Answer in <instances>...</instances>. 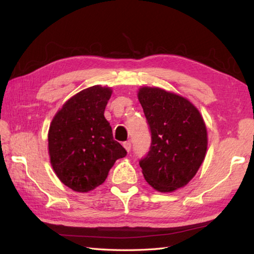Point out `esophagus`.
I'll list each match as a JSON object with an SVG mask.
<instances>
[{
	"label": "esophagus",
	"mask_w": 254,
	"mask_h": 254,
	"mask_svg": "<svg viewBox=\"0 0 254 254\" xmlns=\"http://www.w3.org/2000/svg\"><path fill=\"white\" fill-rule=\"evenodd\" d=\"M123 146H124V148H126V150L127 153H130L131 152V142H126L123 144Z\"/></svg>",
	"instance_id": "esophagus-1"
}]
</instances>
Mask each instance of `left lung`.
<instances>
[{
  "mask_svg": "<svg viewBox=\"0 0 254 254\" xmlns=\"http://www.w3.org/2000/svg\"><path fill=\"white\" fill-rule=\"evenodd\" d=\"M152 145L139 161L143 176L156 191L168 193L186 187L203 164L207 130L197 108L186 97L160 87L137 90Z\"/></svg>",
  "mask_w": 254,
  "mask_h": 254,
  "instance_id": "8db88e82",
  "label": "left lung"
}]
</instances>
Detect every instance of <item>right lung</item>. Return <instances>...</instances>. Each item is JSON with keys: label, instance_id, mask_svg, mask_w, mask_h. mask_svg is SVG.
<instances>
[{"label": "right lung", "instance_id": "obj_1", "mask_svg": "<svg viewBox=\"0 0 254 254\" xmlns=\"http://www.w3.org/2000/svg\"><path fill=\"white\" fill-rule=\"evenodd\" d=\"M111 95L112 88L101 85L80 90L64 102L50 123V164L59 180L75 192L102 185L117 159L127 155L104 116Z\"/></svg>", "mask_w": 254, "mask_h": 254}]
</instances>
